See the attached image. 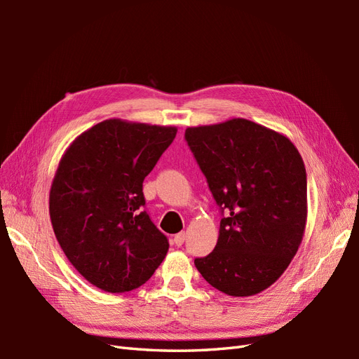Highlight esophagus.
I'll use <instances>...</instances> for the list:
<instances>
[{
  "label": "esophagus",
  "mask_w": 359,
  "mask_h": 359,
  "mask_svg": "<svg viewBox=\"0 0 359 359\" xmlns=\"http://www.w3.org/2000/svg\"><path fill=\"white\" fill-rule=\"evenodd\" d=\"M184 240H186V233L184 232H180L178 235H175V238H173V243H175V245H182V243H184Z\"/></svg>",
  "instance_id": "esophagus-1"
}]
</instances>
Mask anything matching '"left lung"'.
Here are the masks:
<instances>
[{
	"label": "left lung",
	"mask_w": 359,
	"mask_h": 359,
	"mask_svg": "<svg viewBox=\"0 0 359 359\" xmlns=\"http://www.w3.org/2000/svg\"><path fill=\"white\" fill-rule=\"evenodd\" d=\"M186 140L223 214L214 252L194 265L226 295H256L285 273L302 241L301 154L286 136L244 118L189 127Z\"/></svg>",
	"instance_id": "1"
}]
</instances>
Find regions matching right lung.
Here are the masks:
<instances>
[{
    "label": "right lung",
    "instance_id": "right-lung-1",
    "mask_svg": "<svg viewBox=\"0 0 359 359\" xmlns=\"http://www.w3.org/2000/svg\"><path fill=\"white\" fill-rule=\"evenodd\" d=\"M177 136V127L106 119L76 137L49 193L53 232L91 285L123 293L142 286L169 243L144 210L142 182Z\"/></svg>",
    "mask_w": 359,
    "mask_h": 359
}]
</instances>
